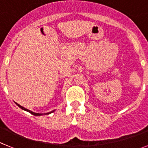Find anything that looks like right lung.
Segmentation results:
<instances>
[{
    "mask_svg": "<svg viewBox=\"0 0 148 148\" xmlns=\"http://www.w3.org/2000/svg\"><path fill=\"white\" fill-rule=\"evenodd\" d=\"M15 104H16L17 105H18V107H19V108H21L22 110H23L27 111V112H29V113H31V114L34 115V116H42V115H48V114H50V113H53V112H54V111H55V110H53V111H51V112H49V113H34V112H32V111H31V110H29L27 109V108H23V107H22V106H21L20 104H17V103H15Z\"/></svg>",
    "mask_w": 148,
    "mask_h": 148,
    "instance_id": "add662e5",
    "label": "right lung"
}]
</instances>
